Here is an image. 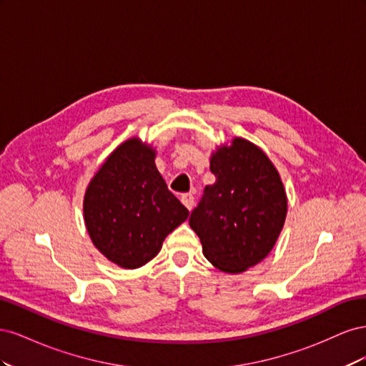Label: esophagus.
Here are the masks:
<instances>
[{
	"label": "esophagus",
	"mask_w": 366,
	"mask_h": 366,
	"mask_svg": "<svg viewBox=\"0 0 366 366\" xmlns=\"http://www.w3.org/2000/svg\"><path fill=\"white\" fill-rule=\"evenodd\" d=\"M180 200L186 209H189V210L192 209V206H194V195L192 194H183Z\"/></svg>",
	"instance_id": "esophagus-1"
}]
</instances>
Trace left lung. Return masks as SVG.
Returning a JSON list of instances; mask_svg holds the SVG:
<instances>
[{
	"label": "left lung",
	"mask_w": 366,
	"mask_h": 366,
	"mask_svg": "<svg viewBox=\"0 0 366 366\" xmlns=\"http://www.w3.org/2000/svg\"><path fill=\"white\" fill-rule=\"evenodd\" d=\"M215 183L189 224L207 261L224 273H242L274 247L287 217V194L278 169L254 143L234 137L210 156Z\"/></svg>",
	"instance_id": "obj_1"
}]
</instances>
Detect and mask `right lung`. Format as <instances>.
Wrapping results in <instances>:
<instances>
[{
	"label": "right lung",
	"instance_id": "1",
	"mask_svg": "<svg viewBox=\"0 0 366 366\" xmlns=\"http://www.w3.org/2000/svg\"><path fill=\"white\" fill-rule=\"evenodd\" d=\"M189 217L156 166V148L139 137L109 154L86 186L84 221L94 247L122 269H139Z\"/></svg>",
	"mask_w": 366,
	"mask_h": 366
}]
</instances>
